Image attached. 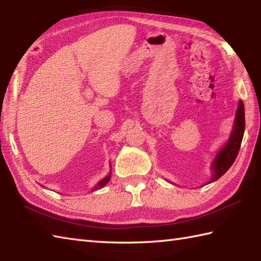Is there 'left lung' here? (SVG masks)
I'll use <instances>...</instances> for the list:
<instances>
[{"label":"left lung","mask_w":261,"mask_h":261,"mask_svg":"<svg viewBox=\"0 0 261 261\" xmlns=\"http://www.w3.org/2000/svg\"><path fill=\"white\" fill-rule=\"evenodd\" d=\"M245 107H243V102L240 101L236 113L233 130H232V134L228 142L218 152L213 160V175L211 177V180L208 182L218 180L221 176H223L228 171L232 164L234 163L238 152L240 150L243 134H245Z\"/></svg>","instance_id":"left-lung-1"}]
</instances>
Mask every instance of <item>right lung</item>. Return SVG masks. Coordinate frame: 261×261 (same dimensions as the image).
Instances as JSON below:
<instances>
[{
  "instance_id": "obj_1",
  "label": "right lung",
  "mask_w": 261,
  "mask_h": 261,
  "mask_svg": "<svg viewBox=\"0 0 261 261\" xmlns=\"http://www.w3.org/2000/svg\"><path fill=\"white\" fill-rule=\"evenodd\" d=\"M110 178H111V173H110L107 177H105V178H103L102 180H99V181L97 182V184H96V186L94 187L92 191H94V190H99V188H102L104 185H107L108 181L110 180Z\"/></svg>"
}]
</instances>
